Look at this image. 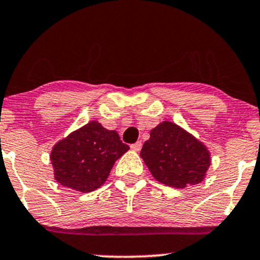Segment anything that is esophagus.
I'll return each mask as SVG.
<instances>
[{"mask_svg":"<svg viewBox=\"0 0 260 260\" xmlns=\"http://www.w3.org/2000/svg\"><path fill=\"white\" fill-rule=\"evenodd\" d=\"M131 149H132V150H134V151H139L140 149H142V142L134 143V144L131 145Z\"/></svg>","mask_w":260,"mask_h":260,"instance_id":"esophagus-1","label":"esophagus"}]
</instances>
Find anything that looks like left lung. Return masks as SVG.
Listing matches in <instances>:
<instances>
[{
  "instance_id": "obj_1",
  "label": "left lung",
  "mask_w": 260,
  "mask_h": 260,
  "mask_svg": "<svg viewBox=\"0 0 260 260\" xmlns=\"http://www.w3.org/2000/svg\"><path fill=\"white\" fill-rule=\"evenodd\" d=\"M140 156L155 180L174 188L201 183L210 166L207 147L169 121L151 129Z\"/></svg>"
}]
</instances>
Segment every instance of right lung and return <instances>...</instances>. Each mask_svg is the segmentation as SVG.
<instances>
[{"instance_id":"add662e5","label":"right lung","mask_w":260,"mask_h":260,"mask_svg":"<svg viewBox=\"0 0 260 260\" xmlns=\"http://www.w3.org/2000/svg\"><path fill=\"white\" fill-rule=\"evenodd\" d=\"M128 149L116 131L89 122L52 148L55 180L77 192H92L105 183L115 161Z\"/></svg>"}]
</instances>
